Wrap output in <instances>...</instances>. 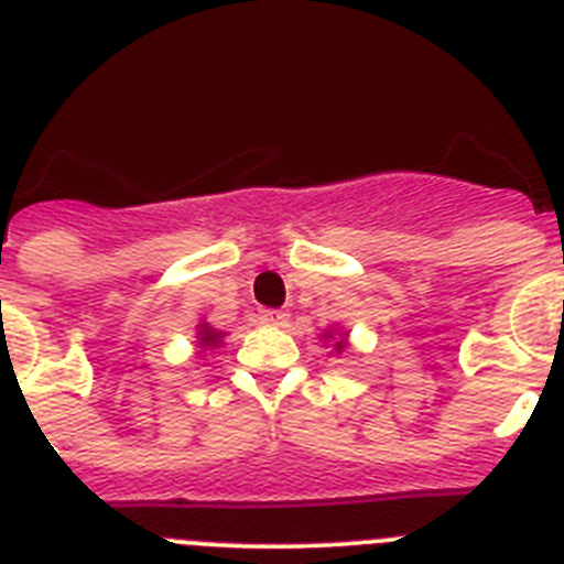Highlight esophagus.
<instances>
[{
	"instance_id": "34e87169",
	"label": "esophagus",
	"mask_w": 564,
	"mask_h": 564,
	"mask_svg": "<svg viewBox=\"0 0 564 564\" xmlns=\"http://www.w3.org/2000/svg\"><path fill=\"white\" fill-rule=\"evenodd\" d=\"M259 318H262V325H271V327H285L288 325V313L285 311H259Z\"/></svg>"
}]
</instances>
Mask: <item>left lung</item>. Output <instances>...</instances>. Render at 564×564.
<instances>
[{
    "label": "left lung",
    "instance_id": "8db88e82",
    "mask_svg": "<svg viewBox=\"0 0 564 564\" xmlns=\"http://www.w3.org/2000/svg\"><path fill=\"white\" fill-rule=\"evenodd\" d=\"M325 338H327V341H333V350H336V352H341L344 347H347V330L338 333V330H333V327H330V330L325 333Z\"/></svg>",
    "mask_w": 564,
    "mask_h": 564
}]
</instances>
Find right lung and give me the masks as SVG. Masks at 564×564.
I'll use <instances>...</instances> for the list:
<instances>
[{
    "instance_id": "right-lung-1",
    "label": "right lung",
    "mask_w": 564,
    "mask_h": 564,
    "mask_svg": "<svg viewBox=\"0 0 564 564\" xmlns=\"http://www.w3.org/2000/svg\"><path fill=\"white\" fill-rule=\"evenodd\" d=\"M223 338H226V333L212 327L208 322H200V325H197V350H200L197 356H203V352L208 350H217L223 344Z\"/></svg>"
}]
</instances>
